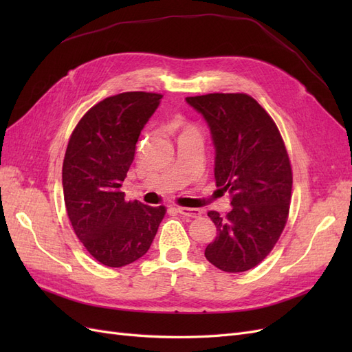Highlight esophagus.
<instances>
[{"label":"esophagus","mask_w":352,"mask_h":352,"mask_svg":"<svg viewBox=\"0 0 352 352\" xmlns=\"http://www.w3.org/2000/svg\"><path fill=\"white\" fill-rule=\"evenodd\" d=\"M179 214H182L185 217H190V219H197L202 214V211L199 208H188V207H177L176 208Z\"/></svg>","instance_id":"obj_1"}]
</instances>
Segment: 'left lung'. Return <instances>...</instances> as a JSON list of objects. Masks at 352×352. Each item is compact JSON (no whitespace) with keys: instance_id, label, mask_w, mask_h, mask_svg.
<instances>
[{"instance_id":"8db88e82","label":"left lung","mask_w":352,"mask_h":352,"mask_svg":"<svg viewBox=\"0 0 352 352\" xmlns=\"http://www.w3.org/2000/svg\"><path fill=\"white\" fill-rule=\"evenodd\" d=\"M186 102L210 127L216 185L230 194L226 217L208 212L217 236L207 245L206 258L223 272H247L267 257L286 225L289 157L278 126L250 95L207 94Z\"/></svg>"}]
</instances>
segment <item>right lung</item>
<instances>
[{"label": "right lung", "instance_id": "obj_1", "mask_svg": "<svg viewBox=\"0 0 352 352\" xmlns=\"http://www.w3.org/2000/svg\"><path fill=\"white\" fill-rule=\"evenodd\" d=\"M163 95L124 92L85 114L73 131L63 163V194L74 233L92 257L123 267L150 250L166 208L124 201L122 182L138 138Z\"/></svg>", "mask_w": 352, "mask_h": 352}]
</instances>
